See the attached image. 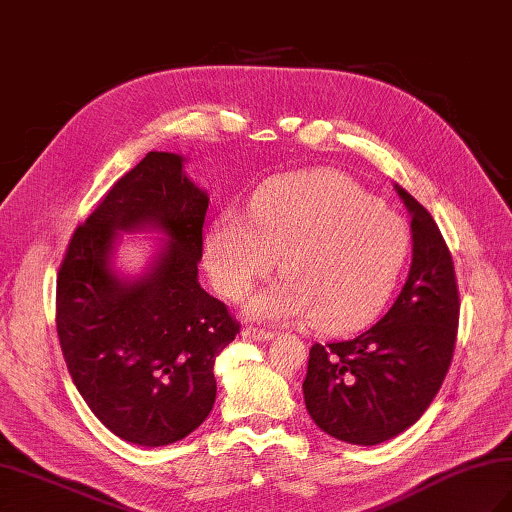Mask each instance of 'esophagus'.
Returning a JSON list of instances; mask_svg holds the SVG:
<instances>
[{
	"label": "esophagus",
	"mask_w": 512,
	"mask_h": 512,
	"mask_svg": "<svg viewBox=\"0 0 512 512\" xmlns=\"http://www.w3.org/2000/svg\"><path fill=\"white\" fill-rule=\"evenodd\" d=\"M244 336H246V339H253V341H270V339H275L273 332H266V330H259V328H246Z\"/></svg>",
	"instance_id": "obj_1"
}]
</instances>
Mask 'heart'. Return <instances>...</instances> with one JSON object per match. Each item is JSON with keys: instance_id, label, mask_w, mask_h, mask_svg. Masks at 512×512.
I'll list each match as a JSON object with an SVG mask.
<instances>
[{"instance_id": "heart-1", "label": "heart", "mask_w": 512, "mask_h": 512, "mask_svg": "<svg viewBox=\"0 0 512 512\" xmlns=\"http://www.w3.org/2000/svg\"><path fill=\"white\" fill-rule=\"evenodd\" d=\"M409 255V228L350 178L303 171L264 184L250 217L222 211L204 239L206 270L220 295L242 301L257 279L281 277L250 301L262 321L310 319L347 332L385 306Z\"/></svg>"}]
</instances>
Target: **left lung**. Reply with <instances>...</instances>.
<instances>
[{
	"label": "left lung",
	"mask_w": 512,
	"mask_h": 512,
	"mask_svg": "<svg viewBox=\"0 0 512 512\" xmlns=\"http://www.w3.org/2000/svg\"><path fill=\"white\" fill-rule=\"evenodd\" d=\"M411 217L413 257L383 319L350 341L310 350L303 398L310 418L347 444L396 438L436 398L449 372L460 299L453 259L431 213L394 184Z\"/></svg>",
	"instance_id": "obj_1"
}]
</instances>
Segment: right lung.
Segmentation results:
<instances>
[{
    "mask_svg": "<svg viewBox=\"0 0 512 512\" xmlns=\"http://www.w3.org/2000/svg\"><path fill=\"white\" fill-rule=\"evenodd\" d=\"M187 158L149 151L76 228L57 277V334L76 389L114 436L167 447L209 416L215 356L239 325L198 281L209 193ZM123 232H158L138 276L113 266Z\"/></svg>",
    "mask_w": 512,
    "mask_h": 512,
    "instance_id": "1",
    "label": "right lung"
}]
</instances>
